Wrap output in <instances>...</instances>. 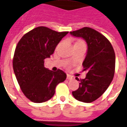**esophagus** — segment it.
Masks as SVG:
<instances>
[{"instance_id":"34e87169","label":"esophagus","mask_w":127,"mask_h":127,"mask_svg":"<svg viewBox=\"0 0 127 127\" xmlns=\"http://www.w3.org/2000/svg\"><path fill=\"white\" fill-rule=\"evenodd\" d=\"M66 79L67 80H73V79H74V77L71 75L67 74V75H66Z\"/></svg>"}]
</instances>
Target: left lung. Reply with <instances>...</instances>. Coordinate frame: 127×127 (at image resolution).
I'll return each mask as SVG.
<instances>
[{
  "mask_svg": "<svg viewBox=\"0 0 127 127\" xmlns=\"http://www.w3.org/2000/svg\"><path fill=\"white\" fill-rule=\"evenodd\" d=\"M73 36L82 37L88 44V52L83 62L84 79L79 80L80 86L72 94L84 103H91L99 98L112 82L115 73L116 56L111 43L105 36L89 27L70 32Z\"/></svg>",
  "mask_w": 127,
  "mask_h": 127,
  "instance_id": "left-lung-1",
  "label": "left lung"
}]
</instances>
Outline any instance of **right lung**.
I'll use <instances>...</instances> for the list:
<instances>
[{"instance_id":"add662e5","label":"right lung","mask_w":127,"mask_h":127,"mask_svg":"<svg viewBox=\"0 0 127 127\" xmlns=\"http://www.w3.org/2000/svg\"><path fill=\"white\" fill-rule=\"evenodd\" d=\"M69 32H57L39 26L26 33L18 43L13 58V68L24 95L34 103L48 101L56 86L66 80L61 69L52 71L44 66L56 45Z\"/></svg>"}]
</instances>
